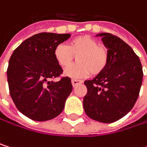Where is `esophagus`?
I'll return each instance as SVG.
<instances>
[{
	"mask_svg": "<svg viewBox=\"0 0 147 147\" xmlns=\"http://www.w3.org/2000/svg\"><path fill=\"white\" fill-rule=\"evenodd\" d=\"M71 83H72V86H73V87H76V86H77L78 84H81V83H82V81H79V80H76V79H73V80L71 81Z\"/></svg>",
	"mask_w": 147,
	"mask_h": 147,
	"instance_id": "34e87169",
	"label": "esophagus"
}]
</instances>
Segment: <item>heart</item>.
I'll use <instances>...</instances> for the list:
<instances>
[{"mask_svg": "<svg viewBox=\"0 0 147 147\" xmlns=\"http://www.w3.org/2000/svg\"><path fill=\"white\" fill-rule=\"evenodd\" d=\"M76 55V63L65 70V76L79 79L101 73L109 61V51L89 36H80L71 39L68 44H59L53 50V56L59 65L68 66Z\"/></svg>", "mask_w": 147, "mask_h": 147, "instance_id": "b5f03b06", "label": "heart"}]
</instances>
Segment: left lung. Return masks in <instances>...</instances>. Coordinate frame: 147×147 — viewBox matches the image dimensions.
<instances>
[{
  "label": "left lung",
  "instance_id": "left-lung-1",
  "mask_svg": "<svg viewBox=\"0 0 147 147\" xmlns=\"http://www.w3.org/2000/svg\"><path fill=\"white\" fill-rule=\"evenodd\" d=\"M109 51L105 69L84 82L88 92L83 108L90 118L105 123L119 120L136 102L143 79L142 65L131 47L110 33H100Z\"/></svg>",
  "mask_w": 147,
  "mask_h": 147
}]
</instances>
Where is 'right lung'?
<instances>
[{
  "label": "right lung",
  "mask_w": 147,
  "mask_h": 147,
  "mask_svg": "<svg viewBox=\"0 0 147 147\" xmlns=\"http://www.w3.org/2000/svg\"><path fill=\"white\" fill-rule=\"evenodd\" d=\"M70 36L47 32L34 35L19 45L9 59L7 75L10 95L17 109L34 121L59 116L72 91L70 77L53 81L63 73L53 50Z\"/></svg>",
  "instance_id": "1"
}]
</instances>
